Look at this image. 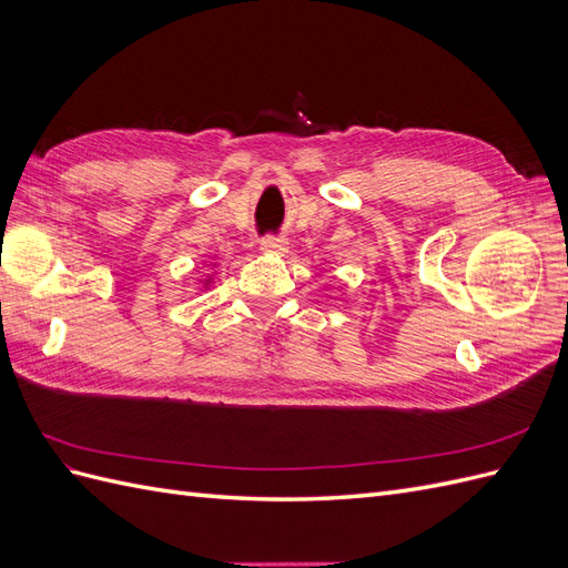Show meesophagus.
I'll list each match as a JSON object with an SVG mask.
<instances>
[{
  "instance_id": "1",
  "label": "esophagus",
  "mask_w": 568,
  "mask_h": 568,
  "mask_svg": "<svg viewBox=\"0 0 568 568\" xmlns=\"http://www.w3.org/2000/svg\"><path fill=\"white\" fill-rule=\"evenodd\" d=\"M261 251L263 253H274V255H282L288 251V242L282 236H265L261 239Z\"/></svg>"
}]
</instances>
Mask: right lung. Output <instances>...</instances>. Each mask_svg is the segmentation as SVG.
Here are the masks:
<instances>
[{
	"label": "right lung",
	"instance_id": "right-lung-1",
	"mask_svg": "<svg viewBox=\"0 0 568 568\" xmlns=\"http://www.w3.org/2000/svg\"><path fill=\"white\" fill-rule=\"evenodd\" d=\"M211 282H213V277H209V280H205V284H203V286H209Z\"/></svg>",
	"mask_w": 568,
	"mask_h": 568
}]
</instances>
